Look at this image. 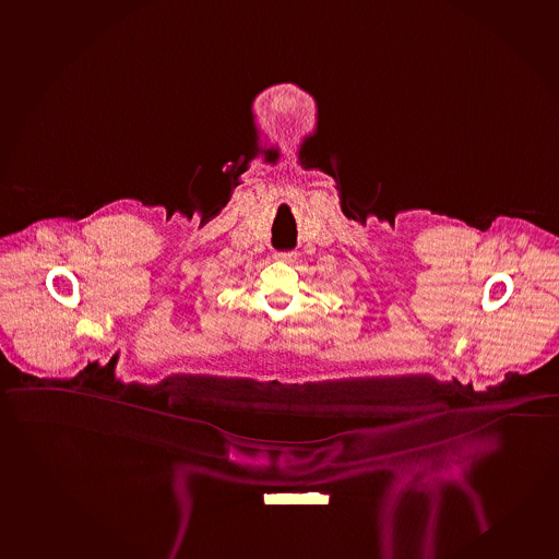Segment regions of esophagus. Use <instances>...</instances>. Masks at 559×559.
I'll return each instance as SVG.
<instances>
[{
	"mask_svg": "<svg viewBox=\"0 0 559 559\" xmlns=\"http://www.w3.org/2000/svg\"><path fill=\"white\" fill-rule=\"evenodd\" d=\"M274 259H276L277 262H287V264H290V262L297 259V253H295V251H280V253L274 254Z\"/></svg>",
	"mask_w": 559,
	"mask_h": 559,
	"instance_id": "obj_1",
	"label": "esophagus"
}]
</instances>
